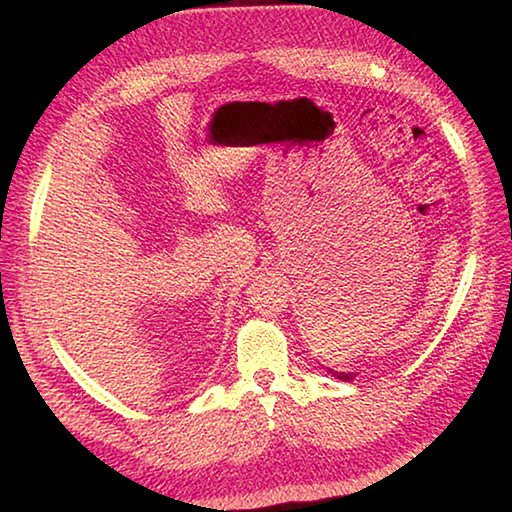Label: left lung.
Segmentation results:
<instances>
[{"label": "left lung", "instance_id": "1", "mask_svg": "<svg viewBox=\"0 0 512 512\" xmlns=\"http://www.w3.org/2000/svg\"><path fill=\"white\" fill-rule=\"evenodd\" d=\"M334 377H339L343 381H352L354 379V372H334Z\"/></svg>", "mask_w": 512, "mask_h": 512}]
</instances>
